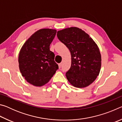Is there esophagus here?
Returning a JSON list of instances; mask_svg holds the SVG:
<instances>
[{
  "mask_svg": "<svg viewBox=\"0 0 122 122\" xmlns=\"http://www.w3.org/2000/svg\"><path fill=\"white\" fill-rule=\"evenodd\" d=\"M62 63H60L59 64V68H61V66H62Z\"/></svg>",
  "mask_w": 122,
  "mask_h": 122,
  "instance_id": "1",
  "label": "esophagus"
}]
</instances>
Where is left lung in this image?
<instances>
[{"instance_id":"obj_1","label":"left lung","mask_w":122,"mask_h":122,"mask_svg":"<svg viewBox=\"0 0 122 122\" xmlns=\"http://www.w3.org/2000/svg\"><path fill=\"white\" fill-rule=\"evenodd\" d=\"M57 36L71 51V67L66 74L68 81L76 88L90 85L98 75L101 67V55L96 43L77 27L59 30Z\"/></svg>"}]
</instances>
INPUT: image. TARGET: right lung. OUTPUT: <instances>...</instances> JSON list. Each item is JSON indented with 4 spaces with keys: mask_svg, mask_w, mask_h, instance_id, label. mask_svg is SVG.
<instances>
[{
    "mask_svg": "<svg viewBox=\"0 0 122 122\" xmlns=\"http://www.w3.org/2000/svg\"><path fill=\"white\" fill-rule=\"evenodd\" d=\"M53 29H41L26 41L20 50L19 66L22 76L28 83L41 86L48 82L59 69L55 55L49 46L56 35Z\"/></svg>",
    "mask_w": 122,
    "mask_h": 122,
    "instance_id": "add662e5",
    "label": "right lung"
}]
</instances>
